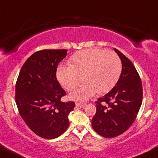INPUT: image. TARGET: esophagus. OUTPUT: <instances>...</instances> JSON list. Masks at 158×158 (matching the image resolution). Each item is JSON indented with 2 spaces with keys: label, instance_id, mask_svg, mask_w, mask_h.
<instances>
[{
  "label": "esophagus",
  "instance_id": "34e87169",
  "mask_svg": "<svg viewBox=\"0 0 158 158\" xmlns=\"http://www.w3.org/2000/svg\"><path fill=\"white\" fill-rule=\"evenodd\" d=\"M76 106L78 107V108H83L85 106V103H81V102H76L75 103Z\"/></svg>",
  "mask_w": 158,
  "mask_h": 158
}]
</instances>
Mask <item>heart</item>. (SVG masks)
Segmentation results:
<instances>
[{
    "mask_svg": "<svg viewBox=\"0 0 158 158\" xmlns=\"http://www.w3.org/2000/svg\"><path fill=\"white\" fill-rule=\"evenodd\" d=\"M122 70V61L115 52L86 49L75 52L70 58L69 66H59L57 78L68 91L75 89L83 80L85 83L71 93L70 98L85 100L96 92L104 94L110 91L119 79Z\"/></svg>",
    "mask_w": 158,
    "mask_h": 158,
    "instance_id": "b5f03b06",
    "label": "heart"
}]
</instances>
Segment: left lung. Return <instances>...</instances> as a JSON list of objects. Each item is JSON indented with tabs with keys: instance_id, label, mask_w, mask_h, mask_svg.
<instances>
[{
	"instance_id": "obj_1",
	"label": "left lung",
	"mask_w": 158,
	"mask_h": 158,
	"mask_svg": "<svg viewBox=\"0 0 158 158\" xmlns=\"http://www.w3.org/2000/svg\"><path fill=\"white\" fill-rule=\"evenodd\" d=\"M122 64L117 83L96 101L97 112L91 120L94 131L105 138H114L126 131L135 120L143 98L141 80L135 67L114 48Z\"/></svg>"
}]
</instances>
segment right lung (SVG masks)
<instances>
[{
    "label": "right lung",
    "mask_w": 158,
    "mask_h": 158,
    "mask_svg": "<svg viewBox=\"0 0 158 158\" xmlns=\"http://www.w3.org/2000/svg\"><path fill=\"white\" fill-rule=\"evenodd\" d=\"M67 50H42L25 62L17 77L15 101L21 117L35 134L47 139H56L69 127L68 115L74 102H61L66 95L56 78L58 63Z\"/></svg>",
    "instance_id": "1"
}]
</instances>
